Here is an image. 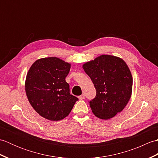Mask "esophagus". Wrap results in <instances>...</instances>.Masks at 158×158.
<instances>
[{"instance_id":"1","label":"esophagus","mask_w":158,"mask_h":158,"mask_svg":"<svg viewBox=\"0 0 158 158\" xmlns=\"http://www.w3.org/2000/svg\"><path fill=\"white\" fill-rule=\"evenodd\" d=\"M78 98H79L80 100H83V99H85V95H84V94H82V95H81V96H78Z\"/></svg>"}]
</instances>
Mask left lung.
<instances>
[{"instance_id":"obj_1","label":"left lung","mask_w":158,"mask_h":158,"mask_svg":"<svg viewBox=\"0 0 158 158\" xmlns=\"http://www.w3.org/2000/svg\"><path fill=\"white\" fill-rule=\"evenodd\" d=\"M96 90L89 101L94 115L109 119L122 111L132 95V76L126 63L118 57L102 55L83 65Z\"/></svg>"}]
</instances>
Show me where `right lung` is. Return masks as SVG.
Listing matches in <instances>:
<instances>
[{"label": "right lung", "instance_id": "right-lung-1", "mask_svg": "<svg viewBox=\"0 0 158 158\" xmlns=\"http://www.w3.org/2000/svg\"><path fill=\"white\" fill-rule=\"evenodd\" d=\"M70 64L56 57L39 59L26 75L25 90L28 101L40 115L59 121L69 115L77 97L70 94L66 77Z\"/></svg>", "mask_w": 158, "mask_h": 158}]
</instances>
